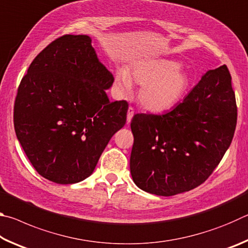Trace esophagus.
<instances>
[{
    "label": "esophagus",
    "instance_id": "34e87169",
    "mask_svg": "<svg viewBox=\"0 0 248 248\" xmlns=\"http://www.w3.org/2000/svg\"><path fill=\"white\" fill-rule=\"evenodd\" d=\"M133 115H134V109L132 107H129L128 108V112H127V124H130V121H131Z\"/></svg>",
    "mask_w": 248,
    "mask_h": 248
}]
</instances>
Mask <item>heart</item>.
<instances>
[{"mask_svg":"<svg viewBox=\"0 0 248 248\" xmlns=\"http://www.w3.org/2000/svg\"><path fill=\"white\" fill-rule=\"evenodd\" d=\"M131 81L142 85L139 91V102L146 110L164 112L177 105L189 87L188 74L180 68L178 62L171 60H155L136 65L131 74L119 69L116 83L127 93Z\"/></svg>","mask_w":248,"mask_h":248,"instance_id":"b5f03b06","label":"heart"}]
</instances>
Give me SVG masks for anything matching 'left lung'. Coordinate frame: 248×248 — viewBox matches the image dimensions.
<instances>
[{"label": "left lung", "mask_w": 248, "mask_h": 248, "mask_svg": "<svg viewBox=\"0 0 248 248\" xmlns=\"http://www.w3.org/2000/svg\"><path fill=\"white\" fill-rule=\"evenodd\" d=\"M225 64L209 70L163 115L137 114L130 171L140 189L174 196L204 183L232 142L237 107Z\"/></svg>", "instance_id": "1"}]
</instances>
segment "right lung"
<instances>
[{
  "mask_svg": "<svg viewBox=\"0 0 248 248\" xmlns=\"http://www.w3.org/2000/svg\"><path fill=\"white\" fill-rule=\"evenodd\" d=\"M112 83L86 35L62 36L33 59L17 90L14 128L39 175L63 185L92 175L127 119L125 100L109 102Z\"/></svg>",
  "mask_w": 248,
  "mask_h": 248,
  "instance_id": "1",
  "label": "right lung"
}]
</instances>
